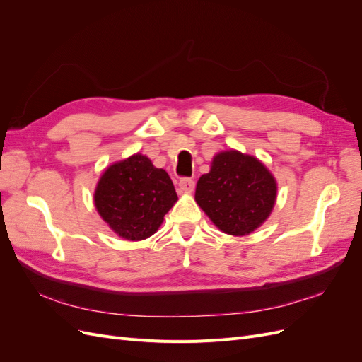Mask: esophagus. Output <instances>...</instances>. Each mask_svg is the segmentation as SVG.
I'll return each mask as SVG.
<instances>
[{"label": "esophagus", "instance_id": "1", "mask_svg": "<svg viewBox=\"0 0 362 362\" xmlns=\"http://www.w3.org/2000/svg\"><path fill=\"white\" fill-rule=\"evenodd\" d=\"M178 187H180V192L182 193H192L194 189V181L192 178H182L180 180Z\"/></svg>", "mask_w": 362, "mask_h": 362}]
</instances>
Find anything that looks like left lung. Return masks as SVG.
I'll return each instance as SVG.
<instances>
[{
	"label": "left lung",
	"instance_id": "obj_1",
	"mask_svg": "<svg viewBox=\"0 0 362 362\" xmlns=\"http://www.w3.org/2000/svg\"><path fill=\"white\" fill-rule=\"evenodd\" d=\"M278 184L258 158L229 149L213 157L196 184L194 201L222 233L243 237L264 223L276 202Z\"/></svg>",
	"mask_w": 362,
	"mask_h": 362
}]
</instances>
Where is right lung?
Returning a JSON list of instances; mask_svg holds the SVG:
<instances>
[{
  "label": "right lung",
  "instance_id": "right-lung-1",
  "mask_svg": "<svg viewBox=\"0 0 362 362\" xmlns=\"http://www.w3.org/2000/svg\"><path fill=\"white\" fill-rule=\"evenodd\" d=\"M93 201L98 214L113 233L139 242L158 231L178 196L168 172L137 152L103 172Z\"/></svg>",
  "mask_w": 362,
  "mask_h": 362
}]
</instances>
